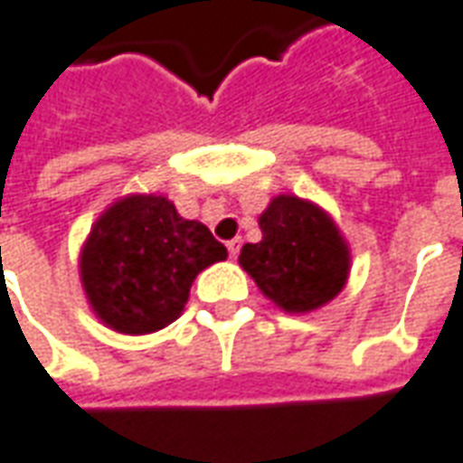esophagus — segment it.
<instances>
[{"label": "esophagus", "instance_id": "obj_1", "mask_svg": "<svg viewBox=\"0 0 463 463\" xmlns=\"http://www.w3.org/2000/svg\"><path fill=\"white\" fill-rule=\"evenodd\" d=\"M226 250H229V257H232V260H237V254H239V250H241V239H232V241H226Z\"/></svg>", "mask_w": 463, "mask_h": 463}]
</instances>
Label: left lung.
I'll use <instances>...</instances> for the list:
<instances>
[{
	"label": "left lung",
	"mask_w": 463,
	"mask_h": 463,
	"mask_svg": "<svg viewBox=\"0 0 463 463\" xmlns=\"http://www.w3.org/2000/svg\"><path fill=\"white\" fill-rule=\"evenodd\" d=\"M260 229L262 239L241 247L239 264L279 310L315 312L343 292L350 247L320 203L279 194L260 213Z\"/></svg>",
	"instance_id": "8db88e82"
}]
</instances>
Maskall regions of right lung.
Here are the masks:
<instances>
[{
    "mask_svg": "<svg viewBox=\"0 0 463 463\" xmlns=\"http://www.w3.org/2000/svg\"><path fill=\"white\" fill-rule=\"evenodd\" d=\"M224 260V244L184 219L174 201L128 194L90 226L78 257L80 285L105 327L148 335L178 320L196 274Z\"/></svg>",
    "mask_w": 463,
    "mask_h": 463,
    "instance_id": "obj_1",
    "label": "right lung"
}]
</instances>
